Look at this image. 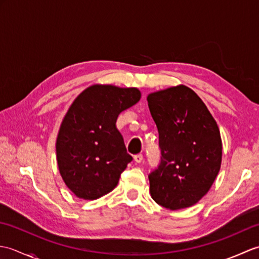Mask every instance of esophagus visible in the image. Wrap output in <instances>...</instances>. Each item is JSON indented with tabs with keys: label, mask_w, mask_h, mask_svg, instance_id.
Here are the masks:
<instances>
[{
	"label": "esophagus",
	"mask_w": 259,
	"mask_h": 259,
	"mask_svg": "<svg viewBox=\"0 0 259 259\" xmlns=\"http://www.w3.org/2000/svg\"><path fill=\"white\" fill-rule=\"evenodd\" d=\"M134 159H135V161H136L137 163H140L142 160H144V156H142L141 153H139V155H136V156L134 157Z\"/></svg>",
	"instance_id": "34e87169"
}]
</instances>
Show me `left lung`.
Masks as SVG:
<instances>
[{
  "instance_id": "1",
  "label": "left lung",
  "mask_w": 259,
  "mask_h": 259,
  "mask_svg": "<svg viewBox=\"0 0 259 259\" xmlns=\"http://www.w3.org/2000/svg\"><path fill=\"white\" fill-rule=\"evenodd\" d=\"M147 101L161 149V162L149 175L151 198L171 210L191 207L221 170L218 124L199 96L184 84L151 92Z\"/></svg>"
}]
</instances>
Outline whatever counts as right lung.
<instances>
[{"label": "right lung", "mask_w": 259, "mask_h": 259, "mask_svg": "<svg viewBox=\"0 0 259 259\" xmlns=\"http://www.w3.org/2000/svg\"><path fill=\"white\" fill-rule=\"evenodd\" d=\"M140 98L137 88L98 83L71 103L60 124L56 150L60 175L78 198L95 200L117 187L133 157L115 122Z\"/></svg>", "instance_id": "right-lung-1"}]
</instances>
